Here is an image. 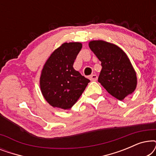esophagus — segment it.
<instances>
[{
	"label": "esophagus",
	"instance_id": "esophagus-1",
	"mask_svg": "<svg viewBox=\"0 0 156 156\" xmlns=\"http://www.w3.org/2000/svg\"><path fill=\"white\" fill-rule=\"evenodd\" d=\"M98 79V76H97V74H92L89 76V80L91 81H97Z\"/></svg>",
	"mask_w": 156,
	"mask_h": 156
}]
</instances>
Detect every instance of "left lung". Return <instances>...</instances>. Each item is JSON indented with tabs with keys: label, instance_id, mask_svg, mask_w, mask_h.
<instances>
[{
	"label": "left lung",
	"instance_id": "left-lung-1",
	"mask_svg": "<svg viewBox=\"0 0 156 156\" xmlns=\"http://www.w3.org/2000/svg\"><path fill=\"white\" fill-rule=\"evenodd\" d=\"M89 47L101 62L98 82L120 101L131 94L137 86V76L126 54L116 44L104 40H91Z\"/></svg>",
	"mask_w": 156,
	"mask_h": 156
}]
</instances>
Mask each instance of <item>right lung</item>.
Masks as SVG:
<instances>
[{
    "label": "right lung",
    "instance_id": "1",
    "mask_svg": "<svg viewBox=\"0 0 156 156\" xmlns=\"http://www.w3.org/2000/svg\"><path fill=\"white\" fill-rule=\"evenodd\" d=\"M82 48L81 42H65L53 51L43 65L40 88L44 99L53 107L69 109L90 82L73 67Z\"/></svg>",
    "mask_w": 156,
    "mask_h": 156
}]
</instances>
